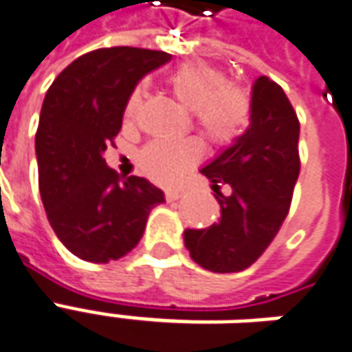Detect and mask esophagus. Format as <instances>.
Returning <instances> with one entry per match:
<instances>
[{"label":"esophagus","instance_id":"obj_1","mask_svg":"<svg viewBox=\"0 0 352 352\" xmlns=\"http://www.w3.org/2000/svg\"><path fill=\"white\" fill-rule=\"evenodd\" d=\"M182 193H184V189H166V191H164V197H166L168 203H172V201H178L182 197Z\"/></svg>","mask_w":352,"mask_h":352}]
</instances>
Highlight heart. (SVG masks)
<instances>
[{
  "label": "heart",
  "mask_w": 352,
  "mask_h": 352,
  "mask_svg": "<svg viewBox=\"0 0 352 352\" xmlns=\"http://www.w3.org/2000/svg\"><path fill=\"white\" fill-rule=\"evenodd\" d=\"M172 94L195 111L199 129L216 146H228L243 134L252 116V102L241 85L229 83L226 72L203 62L182 64L166 76ZM142 104L134 89L124 104V119L132 121ZM201 159L197 140H155L140 153V168L157 182H174Z\"/></svg>",
  "instance_id": "b5f03b06"
}]
</instances>
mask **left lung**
<instances>
[{
  "mask_svg": "<svg viewBox=\"0 0 352 352\" xmlns=\"http://www.w3.org/2000/svg\"><path fill=\"white\" fill-rule=\"evenodd\" d=\"M300 121L283 87L261 76L252 87L248 129L201 168L212 182L221 218L186 229L189 256L212 273H236L265 252L290 210L300 176ZM232 188L223 196L219 186Z\"/></svg>",
  "mask_w": 352,
  "mask_h": 352,
  "instance_id": "left-lung-1",
  "label": "left lung"
}]
</instances>
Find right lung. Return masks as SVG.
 <instances>
[{"instance_id":"1","label":"right lung","mask_w":352,"mask_h":352,"mask_svg":"<svg viewBox=\"0 0 352 352\" xmlns=\"http://www.w3.org/2000/svg\"><path fill=\"white\" fill-rule=\"evenodd\" d=\"M172 54L138 47L96 49L60 72L45 94L36 132L39 193L51 228L74 256L119 260L140 243L163 191L146 178L121 180L104 159L126 98Z\"/></svg>"}]
</instances>
